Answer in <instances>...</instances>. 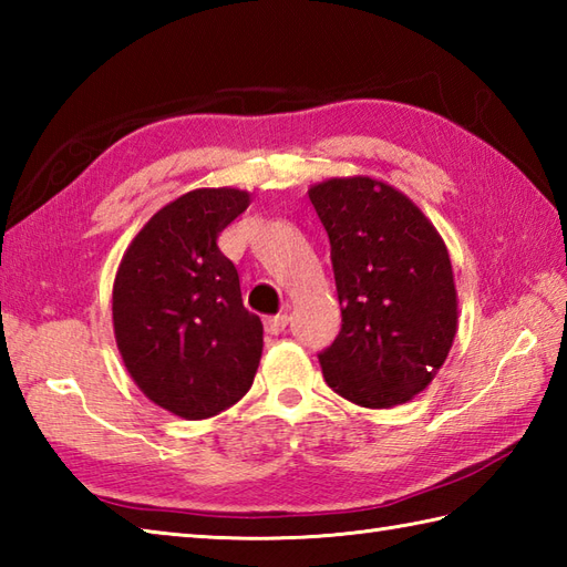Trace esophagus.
Segmentation results:
<instances>
[{
  "label": "esophagus",
  "mask_w": 567,
  "mask_h": 567,
  "mask_svg": "<svg viewBox=\"0 0 567 567\" xmlns=\"http://www.w3.org/2000/svg\"><path fill=\"white\" fill-rule=\"evenodd\" d=\"M287 323H290V317H287V315L268 317V319H265V331H268L270 336H277V333H282L287 329Z\"/></svg>",
  "instance_id": "1"
}]
</instances>
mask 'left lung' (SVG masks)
I'll return each mask as SVG.
<instances>
[{"label":"left lung","mask_w":567,"mask_h":567,"mask_svg":"<svg viewBox=\"0 0 567 567\" xmlns=\"http://www.w3.org/2000/svg\"><path fill=\"white\" fill-rule=\"evenodd\" d=\"M331 244L341 331L319 353L323 380L348 402H409L449 355L457 302L449 250L402 192L370 177L309 189Z\"/></svg>","instance_id":"1"}]
</instances>
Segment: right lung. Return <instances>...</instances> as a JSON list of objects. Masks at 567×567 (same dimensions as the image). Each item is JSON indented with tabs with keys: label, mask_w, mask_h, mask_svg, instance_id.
I'll return each mask as SVG.
<instances>
[{
	"label": "right lung",
	"mask_w": 567,
	"mask_h": 567,
	"mask_svg": "<svg viewBox=\"0 0 567 567\" xmlns=\"http://www.w3.org/2000/svg\"><path fill=\"white\" fill-rule=\"evenodd\" d=\"M250 204L240 189H192L141 228L114 280V333L151 402L207 419L244 396L262 323L244 307L236 265L216 246Z\"/></svg>",
	"instance_id": "obj_1"
}]
</instances>
